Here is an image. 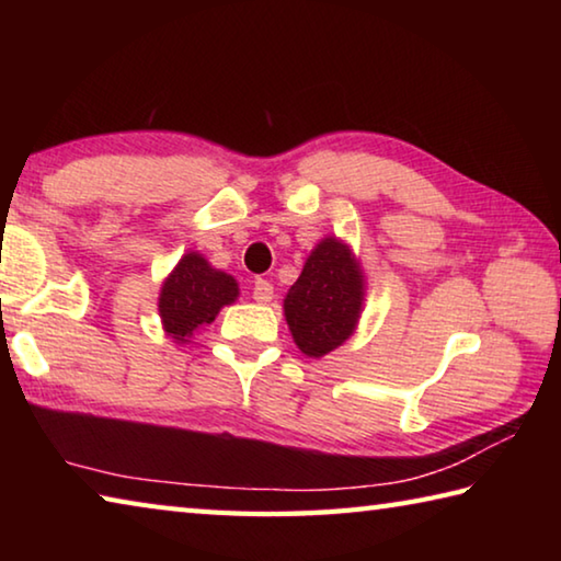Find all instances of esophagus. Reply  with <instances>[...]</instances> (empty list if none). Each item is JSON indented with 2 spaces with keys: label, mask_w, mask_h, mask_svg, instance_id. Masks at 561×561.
Here are the masks:
<instances>
[{
  "label": "esophagus",
  "mask_w": 561,
  "mask_h": 561,
  "mask_svg": "<svg viewBox=\"0 0 561 561\" xmlns=\"http://www.w3.org/2000/svg\"><path fill=\"white\" fill-rule=\"evenodd\" d=\"M252 297H254V301H260V304H270L274 299V287L267 279H257V282H254V287H252Z\"/></svg>",
  "instance_id": "obj_1"
}]
</instances>
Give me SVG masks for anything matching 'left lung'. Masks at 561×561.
Wrapping results in <instances>:
<instances>
[{
  "label": "left lung",
  "mask_w": 561,
  "mask_h": 561,
  "mask_svg": "<svg viewBox=\"0 0 561 561\" xmlns=\"http://www.w3.org/2000/svg\"><path fill=\"white\" fill-rule=\"evenodd\" d=\"M366 301V274L351 244L327 234L309 252L284 297V319L304 356L321 358L354 336Z\"/></svg>",
  "instance_id": "left-lung-1"
}]
</instances>
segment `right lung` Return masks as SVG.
I'll return each instance as SVG.
<instances>
[{
    "instance_id": "obj_1",
    "label": "right lung",
    "mask_w": 561,
    "mask_h": 561,
    "mask_svg": "<svg viewBox=\"0 0 561 561\" xmlns=\"http://www.w3.org/2000/svg\"><path fill=\"white\" fill-rule=\"evenodd\" d=\"M237 297L240 284L232 274L215 270L205 254L190 250L160 284V324L175 344H190V339L213 324L220 309L230 307Z\"/></svg>"
}]
</instances>
